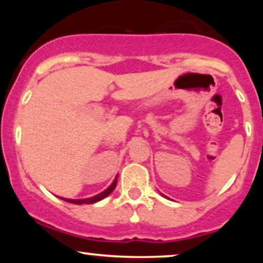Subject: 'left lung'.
Masks as SVG:
<instances>
[{"mask_svg":"<svg viewBox=\"0 0 263 263\" xmlns=\"http://www.w3.org/2000/svg\"><path fill=\"white\" fill-rule=\"evenodd\" d=\"M163 197H165V195H163Z\"/></svg>","mask_w":263,"mask_h":263,"instance_id":"1","label":"left lung"}]
</instances>
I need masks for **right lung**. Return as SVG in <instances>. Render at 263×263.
Here are the masks:
<instances>
[{
	"label": "right lung",
	"instance_id": "obj_1",
	"mask_svg": "<svg viewBox=\"0 0 263 263\" xmlns=\"http://www.w3.org/2000/svg\"><path fill=\"white\" fill-rule=\"evenodd\" d=\"M116 184H117V176H116V178H115L114 182L111 183V185L108 186L107 189H105L104 192L100 193V194L93 195V197H91V198H85V199H66V198L60 197V199H63V200H64V201H68V203L78 204V205H81V204H93V203H96V201H100L104 198H106L107 195H110L111 193H112V190L115 189V186H116Z\"/></svg>",
	"mask_w": 263,
	"mask_h": 263
}]
</instances>
